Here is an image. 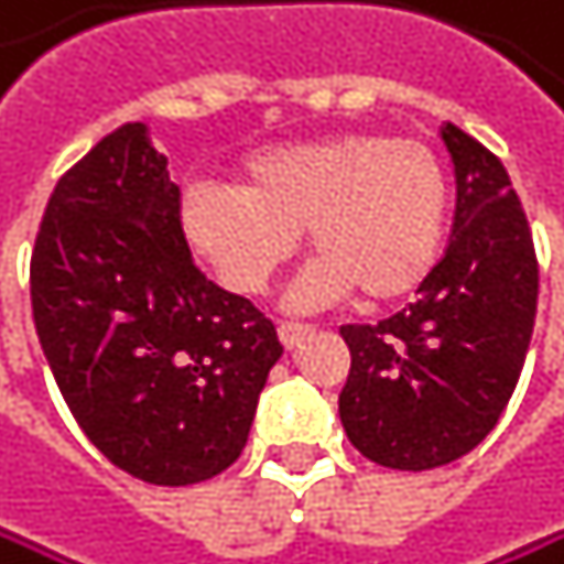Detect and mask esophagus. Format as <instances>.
I'll list each match as a JSON object with an SVG mask.
<instances>
[{"mask_svg": "<svg viewBox=\"0 0 564 564\" xmlns=\"http://www.w3.org/2000/svg\"><path fill=\"white\" fill-rule=\"evenodd\" d=\"M308 336H313V326H295V323H282V326H279V339H282L285 349L302 346Z\"/></svg>", "mask_w": 564, "mask_h": 564, "instance_id": "esophagus-1", "label": "esophagus"}]
</instances>
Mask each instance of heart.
<instances>
[{
	"instance_id": "b5f03b06",
	"label": "heart",
	"mask_w": 564,
	"mask_h": 564,
	"mask_svg": "<svg viewBox=\"0 0 564 564\" xmlns=\"http://www.w3.org/2000/svg\"><path fill=\"white\" fill-rule=\"evenodd\" d=\"M187 245L241 295H259L299 248H319L289 289V308L362 292L413 295L434 272L447 228V174L437 154L383 130L285 140L238 161V187L194 184L181 198Z\"/></svg>"
}]
</instances>
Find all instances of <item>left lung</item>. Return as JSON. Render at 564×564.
<instances>
[{"instance_id": "8db88e82", "label": "left lung", "mask_w": 564, "mask_h": 564, "mask_svg": "<svg viewBox=\"0 0 564 564\" xmlns=\"http://www.w3.org/2000/svg\"><path fill=\"white\" fill-rule=\"evenodd\" d=\"M457 212L416 302L377 326H343L339 420L352 447L393 470L444 467L481 444L521 377L539 308V262L505 164L441 127Z\"/></svg>"}]
</instances>
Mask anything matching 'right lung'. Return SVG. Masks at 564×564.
Returning <instances> with one entry per match:
<instances>
[{
    "label": "right lung",
    "mask_w": 564,
    "mask_h": 564,
    "mask_svg": "<svg viewBox=\"0 0 564 564\" xmlns=\"http://www.w3.org/2000/svg\"><path fill=\"white\" fill-rule=\"evenodd\" d=\"M30 292L56 387L110 464L181 488L238 460L282 343L194 265L148 123L107 133L56 181Z\"/></svg>",
    "instance_id": "obj_1"
}]
</instances>
